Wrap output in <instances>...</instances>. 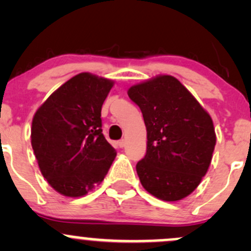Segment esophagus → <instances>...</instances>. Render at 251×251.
I'll use <instances>...</instances> for the list:
<instances>
[{
    "label": "esophagus",
    "mask_w": 251,
    "mask_h": 251,
    "mask_svg": "<svg viewBox=\"0 0 251 251\" xmlns=\"http://www.w3.org/2000/svg\"><path fill=\"white\" fill-rule=\"evenodd\" d=\"M125 144H126V141L125 140H120L118 142V146L120 147V148H124V147H125Z\"/></svg>",
    "instance_id": "esophagus-1"
}]
</instances>
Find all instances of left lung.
<instances>
[{
    "instance_id": "obj_1",
    "label": "left lung",
    "mask_w": 251,
    "mask_h": 251,
    "mask_svg": "<svg viewBox=\"0 0 251 251\" xmlns=\"http://www.w3.org/2000/svg\"><path fill=\"white\" fill-rule=\"evenodd\" d=\"M127 93L147 127V153L136 165L142 186L161 201L186 198L211 163L216 144L211 118L170 75L132 86Z\"/></svg>"
}]
</instances>
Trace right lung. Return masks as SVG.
Returning <instances> with one entry per match:
<instances>
[{"instance_id":"add662e5","label":"right lung","mask_w":251,"mask_h":251,"mask_svg":"<svg viewBox=\"0 0 251 251\" xmlns=\"http://www.w3.org/2000/svg\"><path fill=\"white\" fill-rule=\"evenodd\" d=\"M113 81L81 73L63 83L35 113L31 146L48 183L82 197L100 183L116 151L102 133L103 102Z\"/></svg>"}]
</instances>
